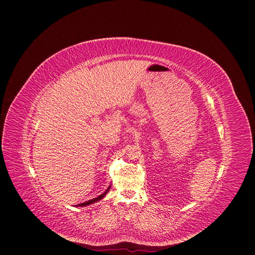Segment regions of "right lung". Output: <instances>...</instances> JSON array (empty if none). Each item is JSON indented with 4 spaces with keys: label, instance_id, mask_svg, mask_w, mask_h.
<instances>
[{
    "label": "right lung",
    "instance_id": "obj_1",
    "mask_svg": "<svg viewBox=\"0 0 255 255\" xmlns=\"http://www.w3.org/2000/svg\"><path fill=\"white\" fill-rule=\"evenodd\" d=\"M111 186L112 185H110L109 186V188H107L102 194H100L99 196H97V197H95L94 199H90V200H87V202H85V203H83V204H79V205H76L75 207H86V206H89V205H92V204H94V203H97V202H99V200H101L105 195H106V193L110 191V189H111Z\"/></svg>",
    "mask_w": 255,
    "mask_h": 255
}]
</instances>
